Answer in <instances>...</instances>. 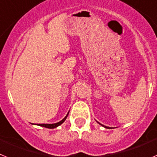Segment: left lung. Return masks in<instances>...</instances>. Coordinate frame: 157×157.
Here are the masks:
<instances>
[{
    "instance_id": "8db88e82",
    "label": "left lung",
    "mask_w": 157,
    "mask_h": 157,
    "mask_svg": "<svg viewBox=\"0 0 157 157\" xmlns=\"http://www.w3.org/2000/svg\"><path fill=\"white\" fill-rule=\"evenodd\" d=\"M102 126H103V125H102ZM103 127H106V128H109V127H105V126H103Z\"/></svg>"
}]
</instances>
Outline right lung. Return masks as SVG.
Listing matches in <instances>:
<instances>
[{"label": "right lung", "mask_w": 157, "mask_h": 157, "mask_svg": "<svg viewBox=\"0 0 157 157\" xmlns=\"http://www.w3.org/2000/svg\"><path fill=\"white\" fill-rule=\"evenodd\" d=\"M68 113H69V112H68ZM68 113H67V116H65L64 118H63V119L61 120V121L58 122V123H53V124H45V123H42V124H37V125L41 126V127H46V128H49V129L56 128V127H57L58 126H59V125H60V124H62V123H63V122L65 121V120H66L67 117V116H68Z\"/></svg>", "instance_id": "1"}]
</instances>
